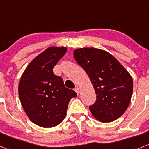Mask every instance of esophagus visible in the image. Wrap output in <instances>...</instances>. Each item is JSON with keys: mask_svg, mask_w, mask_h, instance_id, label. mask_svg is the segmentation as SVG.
Instances as JSON below:
<instances>
[{"mask_svg": "<svg viewBox=\"0 0 149 149\" xmlns=\"http://www.w3.org/2000/svg\"><path fill=\"white\" fill-rule=\"evenodd\" d=\"M75 91L77 93V95H79V93H80V89H79V86H76V89H75Z\"/></svg>", "mask_w": 149, "mask_h": 149, "instance_id": "34e87169", "label": "esophagus"}]
</instances>
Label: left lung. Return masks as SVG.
Here are the masks:
<instances>
[{
	"mask_svg": "<svg viewBox=\"0 0 149 149\" xmlns=\"http://www.w3.org/2000/svg\"><path fill=\"white\" fill-rule=\"evenodd\" d=\"M73 57L83 68L97 95L89 106L92 116L101 122L120 117L130 102L133 81L129 72L112 54L95 47L78 48Z\"/></svg>",
	"mask_w": 149,
	"mask_h": 149,
	"instance_id": "1",
	"label": "left lung"
}]
</instances>
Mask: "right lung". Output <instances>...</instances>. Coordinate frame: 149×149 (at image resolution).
I'll list each match as a JSON object with an SVG mask.
<instances>
[{
	"mask_svg": "<svg viewBox=\"0 0 149 149\" xmlns=\"http://www.w3.org/2000/svg\"><path fill=\"white\" fill-rule=\"evenodd\" d=\"M66 52L65 47L47 48L29 63L19 83V97L24 112L41 127L60 125L65 118L70 99L77 96L53 73V68Z\"/></svg>",
	"mask_w": 149,
	"mask_h": 149,
	"instance_id": "right-lung-1",
	"label": "right lung"
}]
</instances>
